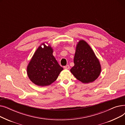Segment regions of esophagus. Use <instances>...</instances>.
Listing matches in <instances>:
<instances>
[{"label":"esophagus","instance_id":"obj_1","mask_svg":"<svg viewBox=\"0 0 125 125\" xmlns=\"http://www.w3.org/2000/svg\"><path fill=\"white\" fill-rule=\"evenodd\" d=\"M64 69H69L70 68L69 65H66V66H64Z\"/></svg>","mask_w":125,"mask_h":125}]
</instances>
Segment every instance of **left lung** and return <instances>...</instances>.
<instances>
[{
	"label": "left lung",
	"mask_w": 125,
	"mask_h": 125,
	"mask_svg": "<svg viewBox=\"0 0 125 125\" xmlns=\"http://www.w3.org/2000/svg\"><path fill=\"white\" fill-rule=\"evenodd\" d=\"M74 63L71 73L83 83L94 82L100 74L99 61L90 46L83 40L80 41L76 45Z\"/></svg>",
	"instance_id": "left-lung-1"
}]
</instances>
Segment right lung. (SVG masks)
<instances>
[{
  "label": "right lung",
  "mask_w": 125,
  "mask_h": 125,
  "mask_svg": "<svg viewBox=\"0 0 125 125\" xmlns=\"http://www.w3.org/2000/svg\"><path fill=\"white\" fill-rule=\"evenodd\" d=\"M42 44L43 48L42 45L38 48L28 65L27 71L32 82L43 87L54 82L63 68L52 55L53 50L51 46Z\"/></svg>",
  "instance_id": "1"
}]
</instances>
